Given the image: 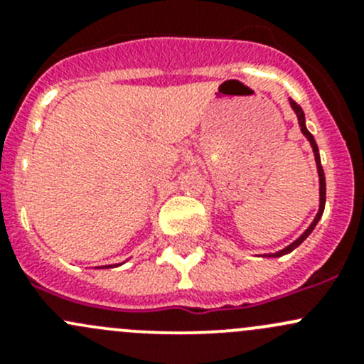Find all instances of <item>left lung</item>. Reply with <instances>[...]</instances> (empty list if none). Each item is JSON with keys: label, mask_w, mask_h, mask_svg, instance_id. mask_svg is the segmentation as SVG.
<instances>
[{"label": "left lung", "mask_w": 364, "mask_h": 364, "mask_svg": "<svg viewBox=\"0 0 364 364\" xmlns=\"http://www.w3.org/2000/svg\"><path fill=\"white\" fill-rule=\"evenodd\" d=\"M291 105H292V109H294L296 114H297V119H299V127H301V132H303V134L306 135V139H308V141H310L311 148H314L315 161H317V168H318V178H321V209H318L317 216H315V220H314V222H311V225L308 227V229H306V232H304L303 236L299 237V240H296L294 243H292V245H289V247H287V248H284V250H280V252H278V253H274V255H267V257H280V255H285V253L292 252V250H294L296 247H299V245L303 243V241L306 240L308 236H310V232H311V230L315 229V225H317V222H318V220H321L322 213H324V205H326V178H324V171H322V165H321V156H318V148H317V142H315L314 135H311L310 132L306 130V124H304V112H303V109H301L299 105H297L296 102L292 100V98H291Z\"/></svg>", "instance_id": "obj_1"}]
</instances>
